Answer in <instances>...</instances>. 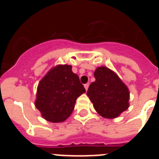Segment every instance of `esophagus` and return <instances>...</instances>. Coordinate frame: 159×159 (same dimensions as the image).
<instances>
[{
    "label": "esophagus",
    "instance_id": "34e87169",
    "mask_svg": "<svg viewBox=\"0 0 159 159\" xmlns=\"http://www.w3.org/2000/svg\"><path fill=\"white\" fill-rule=\"evenodd\" d=\"M88 87H89V84H84V88H85V89H86V91H88Z\"/></svg>",
    "mask_w": 159,
    "mask_h": 159
}]
</instances>
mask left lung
Wrapping results in <instances>:
<instances>
[{"label":"left lung","instance_id":"left-lung-1","mask_svg":"<svg viewBox=\"0 0 159 159\" xmlns=\"http://www.w3.org/2000/svg\"><path fill=\"white\" fill-rule=\"evenodd\" d=\"M94 75L95 81L90 84L87 95L95 111L106 119L118 117L129 107L128 88L106 67H98Z\"/></svg>","mask_w":159,"mask_h":159}]
</instances>
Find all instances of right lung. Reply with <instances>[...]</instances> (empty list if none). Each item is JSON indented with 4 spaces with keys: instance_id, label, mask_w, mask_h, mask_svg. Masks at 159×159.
<instances>
[{
    "instance_id": "add662e5",
    "label": "right lung",
    "mask_w": 159,
    "mask_h": 159,
    "mask_svg": "<svg viewBox=\"0 0 159 159\" xmlns=\"http://www.w3.org/2000/svg\"><path fill=\"white\" fill-rule=\"evenodd\" d=\"M85 92L79 76L71 71V66L58 65L40 80L35 105L43 119L60 123L69 117L76 99Z\"/></svg>"
}]
</instances>
